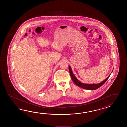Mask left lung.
Listing matches in <instances>:
<instances>
[{"label":"left lung","instance_id":"8db88e82","mask_svg":"<svg viewBox=\"0 0 127 127\" xmlns=\"http://www.w3.org/2000/svg\"><path fill=\"white\" fill-rule=\"evenodd\" d=\"M68 68H69V73H70V76L71 78L72 79L73 83L75 84L76 85H77L78 87L82 88L84 89H87V90H95L99 88V87L102 86L103 84L105 83L106 81L108 79V78H109L110 75L108 76L107 78H106L105 80H104L103 81H102V82H101L100 83L97 84H83L81 82L78 80L77 78H76L75 76L74 75L73 73L72 72V69L70 67V66H68Z\"/></svg>","mask_w":127,"mask_h":127}]
</instances>
